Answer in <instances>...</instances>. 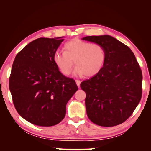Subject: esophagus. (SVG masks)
Masks as SVG:
<instances>
[{"instance_id":"esophagus-1","label":"esophagus","mask_w":151,"mask_h":151,"mask_svg":"<svg viewBox=\"0 0 151 151\" xmlns=\"http://www.w3.org/2000/svg\"><path fill=\"white\" fill-rule=\"evenodd\" d=\"M76 84H77V86L78 88H80V83H81V81L80 80H76Z\"/></svg>"}]
</instances>
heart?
I'll return each instance as SVG.
<instances>
[{"instance_id": "obj_1", "label": "heart", "mask_w": 151, "mask_h": 151, "mask_svg": "<svg viewBox=\"0 0 151 151\" xmlns=\"http://www.w3.org/2000/svg\"><path fill=\"white\" fill-rule=\"evenodd\" d=\"M65 52H56L53 55V61L61 73L68 76L73 71L74 76L92 77L101 70L106 59V53L101 45L92 44L80 40H73L64 46Z\"/></svg>"}]
</instances>
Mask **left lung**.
I'll list each match as a JSON object with an SVG mask.
<instances>
[{
  "label": "left lung",
  "mask_w": 151,
  "mask_h": 151,
  "mask_svg": "<svg viewBox=\"0 0 151 151\" xmlns=\"http://www.w3.org/2000/svg\"><path fill=\"white\" fill-rule=\"evenodd\" d=\"M83 40L104 47L106 59L99 72L82 81L88 118L103 127L123 123L139 105L142 96V71L133 52L109 35L88 36Z\"/></svg>",
  "instance_id": "obj_1"
}]
</instances>
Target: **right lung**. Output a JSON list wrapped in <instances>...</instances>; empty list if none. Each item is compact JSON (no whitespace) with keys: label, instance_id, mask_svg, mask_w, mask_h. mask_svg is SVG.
<instances>
[{"label":"right lung","instance_id":"1","mask_svg":"<svg viewBox=\"0 0 151 151\" xmlns=\"http://www.w3.org/2000/svg\"><path fill=\"white\" fill-rule=\"evenodd\" d=\"M63 38L34 40L13 62L9 79L13 104L21 117L35 125L51 127L62 121L66 104L78 89L53 61Z\"/></svg>","mask_w":151,"mask_h":151}]
</instances>
